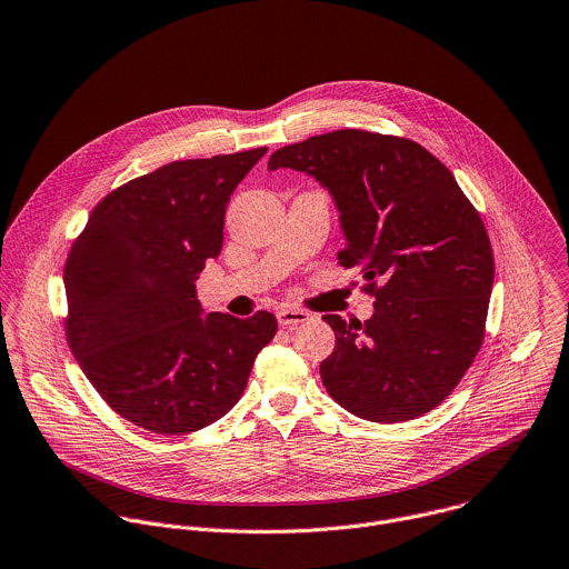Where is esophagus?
Returning a JSON list of instances; mask_svg holds the SVG:
<instances>
[{
	"instance_id": "34e87169",
	"label": "esophagus",
	"mask_w": 569,
	"mask_h": 569,
	"mask_svg": "<svg viewBox=\"0 0 569 569\" xmlns=\"http://www.w3.org/2000/svg\"><path fill=\"white\" fill-rule=\"evenodd\" d=\"M310 319V315L306 310H292V308H281L277 310V321L279 326L283 328H295V326H301Z\"/></svg>"
}]
</instances>
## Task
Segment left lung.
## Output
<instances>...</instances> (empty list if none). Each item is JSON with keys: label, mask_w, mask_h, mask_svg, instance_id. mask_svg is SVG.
I'll use <instances>...</instances> for the list:
<instances>
[{"label": "left lung", "mask_w": 569, "mask_h": 569, "mask_svg": "<svg viewBox=\"0 0 569 569\" xmlns=\"http://www.w3.org/2000/svg\"><path fill=\"white\" fill-rule=\"evenodd\" d=\"M268 169L326 189L346 237L339 263L359 266L375 295L363 323L323 317L335 330L323 387L370 422L429 413L478 355L493 286L487 230L453 173L413 140L359 129L281 147Z\"/></svg>", "instance_id": "left-lung-1"}]
</instances>
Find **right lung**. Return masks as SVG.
Masks as SVG:
<instances>
[{
    "label": "right lung",
    "mask_w": 569,
    "mask_h": 569,
    "mask_svg": "<svg viewBox=\"0 0 569 569\" xmlns=\"http://www.w3.org/2000/svg\"><path fill=\"white\" fill-rule=\"evenodd\" d=\"M266 151L176 160L129 180L69 252V346L102 400L140 429L182 436L221 420L277 332L272 312L203 317L197 299L230 197Z\"/></svg>",
    "instance_id": "1"
}]
</instances>
